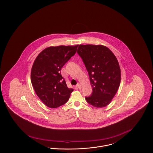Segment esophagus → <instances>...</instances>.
<instances>
[{"mask_svg": "<svg viewBox=\"0 0 153 153\" xmlns=\"http://www.w3.org/2000/svg\"><path fill=\"white\" fill-rule=\"evenodd\" d=\"M77 88H79V89H80L82 88V86H81L79 83H77Z\"/></svg>", "mask_w": 153, "mask_h": 153, "instance_id": "34e87169", "label": "esophagus"}]
</instances>
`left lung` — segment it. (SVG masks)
<instances>
[{"label": "left lung", "mask_w": 153, "mask_h": 153, "mask_svg": "<svg viewBox=\"0 0 153 153\" xmlns=\"http://www.w3.org/2000/svg\"><path fill=\"white\" fill-rule=\"evenodd\" d=\"M77 53L88 71L92 87L87 102L97 108L108 105L117 93L121 80L119 62L107 47L98 45H80Z\"/></svg>", "instance_id": "left-lung-1"}]
</instances>
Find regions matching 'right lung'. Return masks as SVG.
<instances>
[{"instance_id": "add662e5", "label": "right lung", "mask_w": 153, "mask_h": 153, "mask_svg": "<svg viewBox=\"0 0 153 153\" xmlns=\"http://www.w3.org/2000/svg\"><path fill=\"white\" fill-rule=\"evenodd\" d=\"M78 45L50 46L43 50L34 61L31 82L40 100L48 107L65 104L73 91L68 88L61 69L77 51Z\"/></svg>"}]
</instances>
